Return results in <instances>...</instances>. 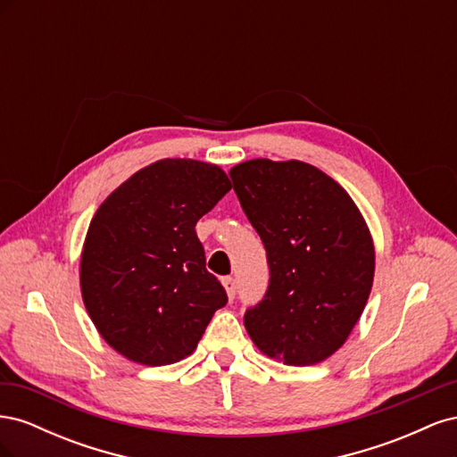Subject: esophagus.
Masks as SVG:
<instances>
[{"instance_id": "esophagus-1", "label": "esophagus", "mask_w": 457, "mask_h": 457, "mask_svg": "<svg viewBox=\"0 0 457 457\" xmlns=\"http://www.w3.org/2000/svg\"><path fill=\"white\" fill-rule=\"evenodd\" d=\"M223 286H225V289H227L228 299H234V295H237V280H234L232 276H225V278H223Z\"/></svg>"}]
</instances>
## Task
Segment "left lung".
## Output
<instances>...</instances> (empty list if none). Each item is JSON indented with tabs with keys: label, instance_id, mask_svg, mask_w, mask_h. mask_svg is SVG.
Here are the masks:
<instances>
[{
	"label": "left lung",
	"instance_id": "left-lung-1",
	"mask_svg": "<svg viewBox=\"0 0 457 457\" xmlns=\"http://www.w3.org/2000/svg\"><path fill=\"white\" fill-rule=\"evenodd\" d=\"M228 175L270 269L265 297L244 314L247 334L287 366L326 361L371 292L376 250L361 210L334 179L299 160H247Z\"/></svg>",
	"mask_w": 457,
	"mask_h": 457
}]
</instances>
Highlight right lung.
Segmentation results:
<instances>
[{"label": "right lung", "mask_w": 457, "mask_h": 457, "mask_svg": "<svg viewBox=\"0 0 457 457\" xmlns=\"http://www.w3.org/2000/svg\"><path fill=\"white\" fill-rule=\"evenodd\" d=\"M230 188L219 165L165 158L131 175L93 215L81 297L101 337L128 361H183L227 305L195 228Z\"/></svg>", "instance_id": "right-lung-1"}]
</instances>
